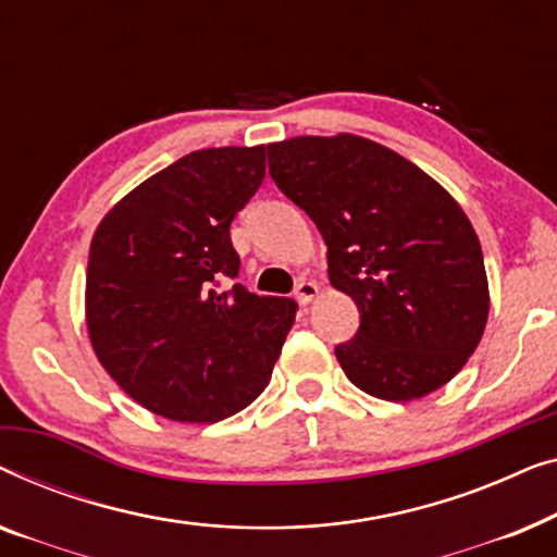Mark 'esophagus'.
<instances>
[{
	"mask_svg": "<svg viewBox=\"0 0 557 557\" xmlns=\"http://www.w3.org/2000/svg\"><path fill=\"white\" fill-rule=\"evenodd\" d=\"M318 293H320L318 282H310V280H300L295 287V297L300 305H310L312 300H315Z\"/></svg>",
	"mask_w": 557,
	"mask_h": 557,
	"instance_id": "obj_1",
	"label": "esophagus"
}]
</instances>
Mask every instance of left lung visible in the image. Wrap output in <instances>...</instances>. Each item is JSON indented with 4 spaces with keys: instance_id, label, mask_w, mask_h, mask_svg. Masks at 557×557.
<instances>
[{
    "instance_id": "1",
    "label": "left lung",
    "mask_w": 557,
    "mask_h": 557,
    "mask_svg": "<svg viewBox=\"0 0 557 557\" xmlns=\"http://www.w3.org/2000/svg\"><path fill=\"white\" fill-rule=\"evenodd\" d=\"M270 176L323 234L327 277L360 325L335 346L350 383L383 401L442 388L490 312L480 239L451 194L373 140L297 136L268 146Z\"/></svg>"
}]
</instances>
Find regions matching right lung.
<instances>
[{"label":"right lung","instance_id":"1","mask_svg":"<svg viewBox=\"0 0 557 557\" xmlns=\"http://www.w3.org/2000/svg\"><path fill=\"white\" fill-rule=\"evenodd\" d=\"M262 178L264 146L203 148L146 178L92 234V350L125 394L159 417L222 421L270 383L297 302L239 285L230 237Z\"/></svg>","mask_w":557,"mask_h":557}]
</instances>
